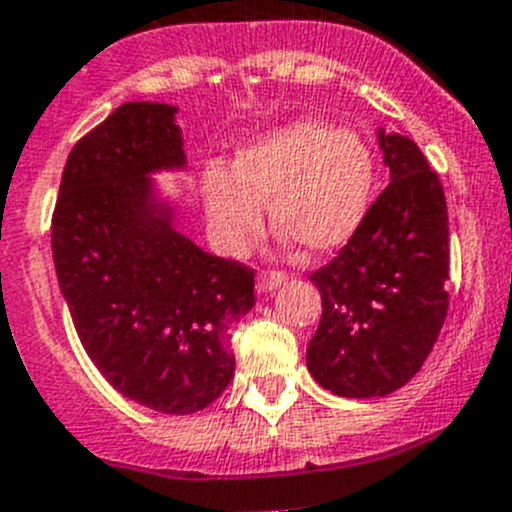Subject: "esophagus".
<instances>
[{
	"label": "esophagus",
	"mask_w": 512,
	"mask_h": 512,
	"mask_svg": "<svg viewBox=\"0 0 512 512\" xmlns=\"http://www.w3.org/2000/svg\"><path fill=\"white\" fill-rule=\"evenodd\" d=\"M285 272H277V270H262L260 277H257V290L260 292H272L277 287L285 285Z\"/></svg>",
	"instance_id": "34e87169"
}]
</instances>
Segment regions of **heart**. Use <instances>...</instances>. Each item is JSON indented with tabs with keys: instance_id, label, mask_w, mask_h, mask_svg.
<instances>
[{
	"instance_id": "heart-1",
	"label": "heart",
	"mask_w": 512,
	"mask_h": 512,
	"mask_svg": "<svg viewBox=\"0 0 512 512\" xmlns=\"http://www.w3.org/2000/svg\"><path fill=\"white\" fill-rule=\"evenodd\" d=\"M375 160L352 130L297 119L242 147L235 165L212 162L202 175L207 227L225 252H240L270 220L305 250L322 255L345 245L365 217Z\"/></svg>"
}]
</instances>
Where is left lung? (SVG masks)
<instances>
[{
	"instance_id": "8db88e82",
	"label": "left lung",
	"mask_w": 512,
	"mask_h": 512,
	"mask_svg": "<svg viewBox=\"0 0 512 512\" xmlns=\"http://www.w3.org/2000/svg\"><path fill=\"white\" fill-rule=\"evenodd\" d=\"M390 185L347 245L310 280L322 317L307 370L340 398H382L423 367L448 317V205L438 172L410 137L385 135Z\"/></svg>"
}]
</instances>
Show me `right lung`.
Wrapping results in <instances>:
<instances>
[{
  "label": "right lung",
  "instance_id": "right-lung-1",
  "mask_svg": "<svg viewBox=\"0 0 512 512\" xmlns=\"http://www.w3.org/2000/svg\"><path fill=\"white\" fill-rule=\"evenodd\" d=\"M177 107L124 102L69 152L52 255L74 330L124 398L165 415L215 403L235 375L230 332L255 270L200 250L152 200L150 172L185 165Z\"/></svg>",
  "mask_w": 512,
  "mask_h": 512
}]
</instances>
